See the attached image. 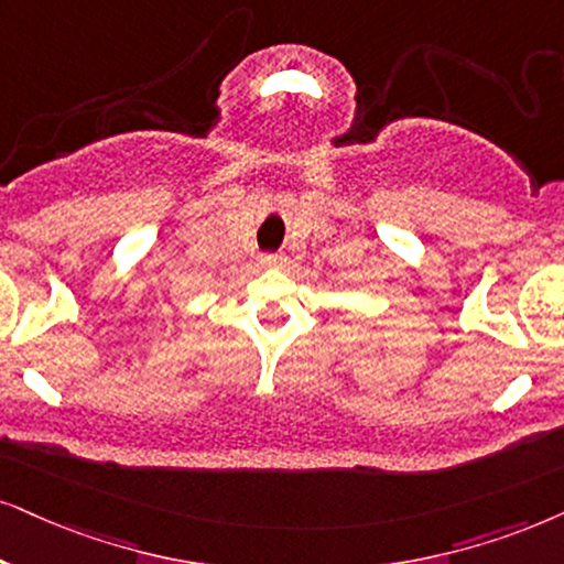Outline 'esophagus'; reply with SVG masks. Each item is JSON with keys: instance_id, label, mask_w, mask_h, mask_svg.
<instances>
[{"instance_id": "obj_1", "label": "esophagus", "mask_w": 564, "mask_h": 564, "mask_svg": "<svg viewBox=\"0 0 564 564\" xmlns=\"http://www.w3.org/2000/svg\"><path fill=\"white\" fill-rule=\"evenodd\" d=\"M260 268H278L281 265V258H278V254H260Z\"/></svg>"}]
</instances>
